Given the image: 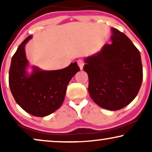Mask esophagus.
Returning <instances> with one entry per match:
<instances>
[{
  "instance_id": "34e87169",
  "label": "esophagus",
  "mask_w": 152,
  "mask_h": 152,
  "mask_svg": "<svg viewBox=\"0 0 152 152\" xmlns=\"http://www.w3.org/2000/svg\"><path fill=\"white\" fill-rule=\"evenodd\" d=\"M77 64H78V66H80V69L82 70L83 69V66H84V61H83V60L79 59L77 61Z\"/></svg>"
}]
</instances>
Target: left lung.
Returning a JSON list of instances; mask_svg holds the SVG:
<instances>
[{
  "mask_svg": "<svg viewBox=\"0 0 152 152\" xmlns=\"http://www.w3.org/2000/svg\"><path fill=\"white\" fill-rule=\"evenodd\" d=\"M111 44L85 59L88 92L99 107L110 111L121 109L134 100L142 81L140 52L117 29H111Z\"/></svg>",
  "mask_w": 152,
  "mask_h": 152,
  "instance_id": "1",
  "label": "left lung"
}]
</instances>
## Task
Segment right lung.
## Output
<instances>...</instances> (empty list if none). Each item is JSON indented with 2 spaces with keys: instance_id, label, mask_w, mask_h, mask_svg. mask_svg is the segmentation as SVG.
Segmentation results:
<instances>
[{
  "instance_id": "add662e5",
  "label": "right lung",
  "mask_w": 152,
  "mask_h": 152,
  "mask_svg": "<svg viewBox=\"0 0 152 152\" xmlns=\"http://www.w3.org/2000/svg\"><path fill=\"white\" fill-rule=\"evenodd\" d=\"M29 36L20 43L12 58L9 71L10 91L16 103L27 113L44 117L61 107L68 83L80 69L77 62L57 70L45 71L34 66L29 75L25 45Z\"/></svg>"
}]
</instances>
